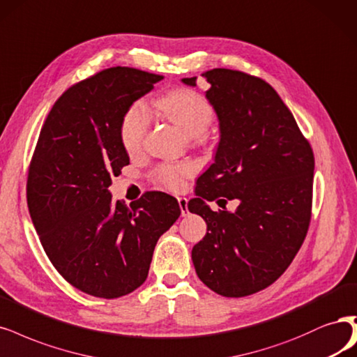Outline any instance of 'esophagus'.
<instances>
[{"mask_svg":"<svg viewBox=\"0 0 357 357\" xmlns=\"http://www.w3.org/2000/svg\"><path fill=\"white\" fill-rule=\"evenodd\" d=\"M178 205H180V210H181V215L186 217L189 214L188 210V199L186 198H178Z\"/></svg>","mask_w":357,"mask_h":357,"instance_id":"esophagus-1","label":"esophagus"}]
</instances>
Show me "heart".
I'll return each instance as SVG.
<instances>
[{"mask_svg":"<svg viewBox=\"0 0 357 357\" xmlns=\"http://www.w3.org/2000/svg\"><path fill=\"white\" fill-rule=\"evenodd\" d=\"M155 107L190 137L202 139L214 121V107L205 97L189 89L173 90L155 100ZM151 126V110L144 102H134L121 121V142L128 153L140 151ZM192 174L188 164H162L155 168L153 178L169 190H180Z\"/></svg>","mask_w":357,"mask_h":357,"instance_id":"obj_1","label":"heart"}]
</instances>
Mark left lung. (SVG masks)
<instances>
[{"label": "left lung", "instance_id": "left-lung-1", "mask_svg": "<svg viewBox=\"0 0 357 357\" xmlns=\"http://www.w3.org/2000/svg\"><path fill=\"white\" fill-rule=\"evenodd\" d=\"M202 77L211 85L205 96L220 122V142L188 205L206 223L192 260L208 288L223 297H247L272 285L304 242L314 156L272 85L225 68ZM181 81L196 85V77ZM220 197L238 199L237 211L217 213L204 202Z\"/></svg>", "mask_w": 357, "mask_h": 357}]
</instances>
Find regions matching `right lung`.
Wrapping results in <instances>:
<instances>
[{"mask_svg": "<svg viewBox=\"0 0 357 357\" xmlns=\"http://www.w3.org/2000/svg\"><path fill=\"white\" fill-rule=\"evenodd\" d=\"M162 78L116 66L72 85L35 147L26 184L32 223L57 272L93 297L137 289L158 239L181 214L177 199L162 192H147L128 208L107 190L110 177L130 164L122 116Z\"/></svg>", "mask_w": 357, "mask_h": 357, "instance_id": "add662e5", "label": "right lung"}]
</instances>
